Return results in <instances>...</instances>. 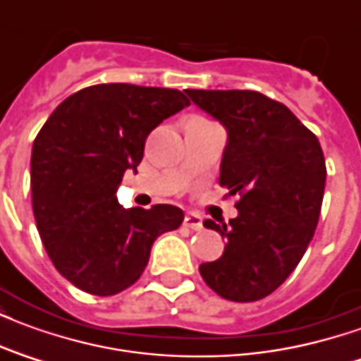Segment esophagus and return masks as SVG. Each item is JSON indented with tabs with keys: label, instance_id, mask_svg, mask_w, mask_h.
<instances>
[{
	"label": "esophagus",
	"instance_id": "obj_1",
	"mask_svg": "<svg viewBox=\"0 0 361 361\" xmlns=\"http://www.w3.org/2000/svg\"><path fill=\"white\" fill-rule=\"evenodd\" d=\"M183 226L191 228V230H201L203 228V219L199 214L189 212V214H185V219H183Z\"/></svg>",
	"mask_w": 361,
	"mask_h": 361
}]
</instances>
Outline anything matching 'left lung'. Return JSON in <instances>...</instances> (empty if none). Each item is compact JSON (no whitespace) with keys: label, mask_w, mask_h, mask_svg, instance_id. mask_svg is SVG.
Instances as JSON below:
<instances>
[{"label":"left lung","mask_w":361,"mask_h":361,"mask_svg":"<svg viewBox=\"0 0 361 361\" xmlns=\"http://www.w3.org/2000/svg\"><path fill=\"white\" fill-rule=\"evenodd\" d=\"M185 92L226 129L220 185L240 197L228 226L203 222L226 245L199 272L230 302H257L290 276L315 234L326 180L323 150L284 104L261 92Z\"/></svg>","instance_id":"8db88e82"}]
</instances>
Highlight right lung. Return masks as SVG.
Wrapping results in <instances>:
<instances>
[{
    "mask_svg": "<svg viewBox=\"0 0 361 361\" xmlns=\"http://www.w3.org/2000/svg\"><path fill=\"white\" fill-rule=\"evenodd\" d=\"M185 106L176 89L94 85L66 98L36 135V228L54 267L82 292L114 295L131 286L154 240L183 222L173 204L123 209L116 191L126 170L137 172L150 131Z\"/></svg>",
    "mask_w": 361,
    "mask_h": 361,
    "instance_id": "obj_1",
    "label": "right lung"
}]
</instances>
